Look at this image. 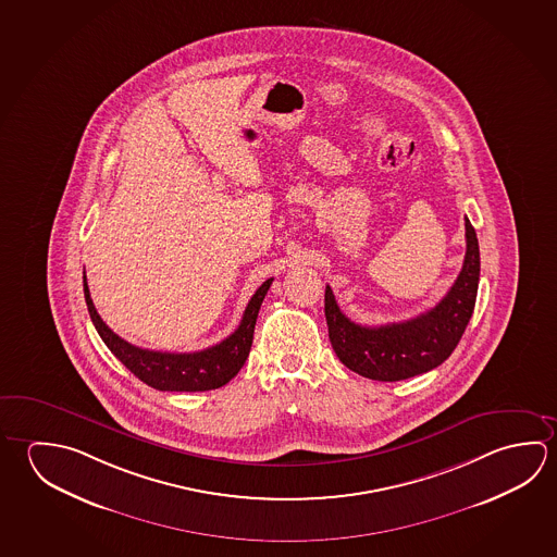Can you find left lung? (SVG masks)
<instances>
[{
  "label": "left lung",
  "mask_w": 557,
  "mask_h": 557,
  "mask_svg": "<svg viewBox=\"0 0 557 557\" xmlns=\"http://www.w3.org/2000/svg\"><path fill=\"white\" fill-rule=\"evenodd\" d=\"M479 285V243L466 216V258L444 299L405 322L361 326L341 311L326 285L324 314L338 360L368 380L400 381L438 368L456 350L473 314Z\"/></svg>",
  "instance_id": "1"
}]
</instances>
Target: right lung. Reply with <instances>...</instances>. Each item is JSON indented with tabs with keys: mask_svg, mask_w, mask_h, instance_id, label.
Instances as JSON below:
<instances>
[{
	"mask_svg": "<svg viewBox=\"0 0 557 557\" xmlns=\"http://www.w3.org/2000/svg\"><path fill=\"white\" fill-rule=\"evenodd\" d=\"M272 282L274 280L270 277L256 289L243 314V321L228 338L206 350L189 351V354L147 350L123 341L109 329L106 322L101 321L89 297L86 275H84V297L88 302L89 317L101 341L108 344L109 350L115 354V358L121 360V363L131 370V373H135L143 383L158 391H209L226 385L245 366L246 358L252 348L258 311Z\"/></svg>",
	"mask_w": 557,
	"mask_h": 557,
	"instance_id": "right-lung-1",
	"label": "right lung"
}]
</instances>
